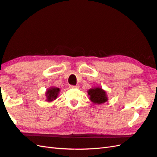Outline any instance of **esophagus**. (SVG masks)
Instances as JSON below:
<instances>
[{
	"label": "esophagus",
	"mask_w": 157,
	"mask_h": 157,
	"mask_svg": "<svg viewBox=\"0 0 157 157\" xmlns=\"http://www.w3.org/2000/svg\"><path fill=\"white\" fill-rule=\"evenodd\" d=\"M69 88H78L79 86L78 85H76V86H74V85H70Z\"/></svg>",
	"instance_id": "34e87169"
}]
</instances>
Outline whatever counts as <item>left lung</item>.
<instances>
[{"mask_svg": "<svg viewBox=\"0 0 157 157\" xmlns=\"http://www.w3.org/2000/svg\"><path fill=\"white\" fill-rule=\"evenodd\" d=\"M90 99L94 103L101 104L107 101L106 92L100 88L90 89L88 91Z\"/></svg>", "mask_w": 157, "mask_h": 157, "instance_id": "left-lung-1", "label": "left lung"}]
</instances>
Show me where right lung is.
I'll use <instances>...</instances> for the list:
<instances>
[{"label":"right lung","mask_w":157,"mask_h":157,"mask_svg":"<svg viewBox=\"0 0 157 157\" xmlns=\"http://www.w3.org/2000/svg\"><path fill=\"white\" fill-rule=\"evenodd\" d=\"M59 92V88H51L48 90L46 92V97H47V101H52L56 99L58 96V93Z\"/></svg>","instance_id":"right-lung-1"}]
</instances>
